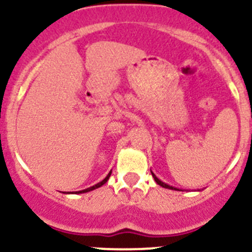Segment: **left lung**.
<instances>
[{"label": "left lung", "instance_id": "8db88e82", "mask_svg": "<svg viewBox=\"0 0 252 252\" xmlns=\"http://www.w3.org/2000/svg\"><path fill=\"white\" fill-rule=\"evenodd\" d=\"M151 174H152V177H154L155 182H156L157 184H158V185H161L162 188H166V189H171V190H179V189H177V188H174V187H171V185L166 184V183H163V182H162V180H159L158 178L156 177V175H155L154 173H152V172H151Z\"/></svg>", "mask_w": 252, "mask_h": 252}]
</instances>
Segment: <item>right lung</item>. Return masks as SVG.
<instances>
[{
  "instance_id": "1",
  "label": "right lung",
  "mask_w": 252,
  "mask_h": 252,
  "mask_svg": "<svg viewBox=\"0 0 252 252\" xmlns=\"http://www.w3.org/2000/svg\"><path fill=\"white\" fill-rule=\"evenodd\" d=\"M111 173H112V172H110V173L107 174V177H106L105 179L102 180V182L97 183V184H96V185H94V187H90V188H88V189H84V190H80V191H74V192H75V194H81V192H88V191H91V190H94V189H97V188L102 187V185H103V184H106V183H107V180L110 179V177H111ZM68 194H69V192H68Z\"/></svg>"
}]
</instances>
